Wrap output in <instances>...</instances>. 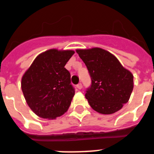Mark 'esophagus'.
<instances>
[{"label": "esophagus", "mask_w": 154, "mask_h": 154, "mask_svg": "<svg viewBox=\"0 0 154 154\" xmlns=\"http://www.w3.org/2000/svg\"><path fill=\"white\" fill-rule=\"evenodd\" d=\"M76 87H77V89H81L82 88V83H79L78 85H76Z\"/></svg>", "instance_id": "esophagus-1"}]
</instances>
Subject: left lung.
I'll return each mask as SVG.
<instances>
[{
    "instance_id": "left-lung-1",
    "label": "left lung",
    "mask_w": 154,
    "mask_h": 154,
    "mask_svg": "<svg viewBox=\"0 0 154 154\" xmlns=\"http://www.w3.org/2000/svg\"><path fill=\"white\" fill-rule=\"evenodd\" d=\"M92 79L85 98L90 106L101 114H112L123 108L133 89V75L117 58L100 48L77 49Z\"/></svg>"
}]
</instances>
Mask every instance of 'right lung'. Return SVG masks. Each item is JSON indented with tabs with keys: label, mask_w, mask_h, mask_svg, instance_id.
I'll use <instances>...</instances> for the list:
<instances>
[{
	"label": "right lung",
	"mask_w": 154,
	"mask_h": 154,
	"mask_svg": "<svg viewBox=\"0 0 154 154\" xmlns=\"http://www.w3.org/2000/svg\"><path fill=\"white\" fill-rule=\"evenodd\" d=\"M74 53L72 50H47L35 58L23 75L24 99L39 117L55 119L69 109L75 90L65 65Z\"/></svg>",
	"instance_id": "obj_1"
}]
</instances>
